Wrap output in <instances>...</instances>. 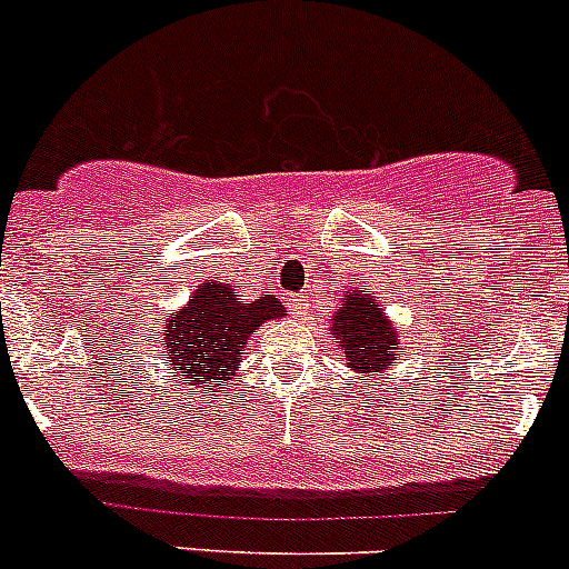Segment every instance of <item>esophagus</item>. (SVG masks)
I'll return each mask as SVG.
<instances>
[{"label":"esophagus","instance_id":"1","mask_svg":"<svg viewBox=\"0 0 569 569\" xmlns=\"http://www.w3.org/2000/svg\"><path fill=\"white\" fill-rule=\"evenodd\" d=\"M290 307H293L299 319H307V316H310V307H307L305 296H296V299H290Z\"/></svg>","mask_w":569,"mask_h":569}]
</instances>
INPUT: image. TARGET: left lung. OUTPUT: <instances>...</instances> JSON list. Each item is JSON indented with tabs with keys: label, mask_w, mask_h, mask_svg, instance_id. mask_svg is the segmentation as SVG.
<instances>
[{
	"label": "left lung",
	"mask_w": 569,
	"mask_h": 569,
	"mask_svg": "<svg viewBox=\"0 0 569 569\" xmlns=\"http://www.w3.org/2000/svg\"><path fill=\"white\" fill-rule=\"evenodd\" d=\"M330 338L343 349L349 369L363 375V380L398 363V325L389 319L387 307L380 305V296L369 284L343 290L341 307L330 319Z\"/></svg>",
	"instance_id": "1"
}]
</instances>
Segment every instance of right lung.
<instances>
[{
	"instance_id": "obj_1",
	"label": "right lung",
	"mask_w": 569,
	"mask_h": 569,
	"mask_svg": "<svg viewBox=\"0 0 569 569\" xmlns=\"http://www.w3.org/2000/svg\"><path fill=\"white\" fill-rule=\"evenodd\" d=\"M288 316L276 296H257L242 301L233 296L231 284L206 279L186 307L169 312L160 332L169 378L191 380V387L226 389L239 369L244 343L270 319Z\"/></svg>"
}]
</instances>
